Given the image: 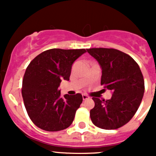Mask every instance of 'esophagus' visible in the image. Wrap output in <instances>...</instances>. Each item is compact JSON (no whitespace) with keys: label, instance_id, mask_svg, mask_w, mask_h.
I'll use <instances>...</instances> for the list:
<instances>
[{"label":"esophagus","instance_id":"34e87169","mask_svg":"<svg viewBox=\"0 0 156 156\" xmlns=\"http://www.w3.org/2000/svg\"><path fill=\"white\" fill-rule=\"evenodd\" d=\"M82 96H83V100H87V99L90 98H89V96H87V94H83Z\"/></svg>","mask_w":156,"mask_h":156}]
</instances>
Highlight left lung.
I'll list each match as a JSON object with an SVG mask.
<instances>
[{"instance_id":"1","label":"left lung","mask_w":156,"mask_h":156,"mask_svg":"<svg viewBox=\"0 0 156 156\" xmlns=\"http://www.w3.org/2000/svg\"><path fill=\"white\" fill-rule=\"evenodd\" d=\"M102 69L101 84L112 91L109 100L92 98V122L105 129H115L126 124L135 115L144 92V81L137 63L129 55L113 48L87 49ZM104 89V90H105Z\"/></svg>"}]
</instances>
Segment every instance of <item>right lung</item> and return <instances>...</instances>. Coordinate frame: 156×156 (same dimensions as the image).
Segmentation results:
<instances>
[{"instance_id":"add662e5","label":"right lung","mask_w":156,"mask_h":156,"mask_svg":"<svg viewBox=\"0 0 156 156\" xmlns=\"http://www.w3.org/2000/svg\"><path fill=\"white\" fill-rule=\"evenodd\" d=\"M85 49L53 48L30 62L23 80L22 95L32 122L46 131H59L72 124L83 101L80 94L61 97L58 87L69 80L72 65Z\"/></svg>"}]
</instances>
